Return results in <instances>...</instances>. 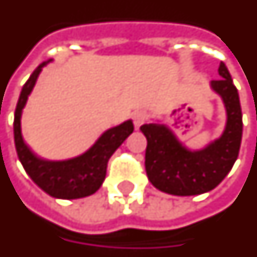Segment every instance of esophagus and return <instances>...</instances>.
Instances as JSON below:
<instances>
[{"label":"esophagus","instance_id":"1","mask_svg":"<svg viewBox=\"0 0 257 257\" xmlns=\"http://www.w3.org/2000/svg\"><path fill=\"white\" fill-rule=\"evenodd\" d=\"M145 120H147V113L142 112V110H138V112H136V113L133 115V123H134L136 130H140V127L145 123Z\"/></svg>","mask_w":257,"mask_h":257}]
</instances>
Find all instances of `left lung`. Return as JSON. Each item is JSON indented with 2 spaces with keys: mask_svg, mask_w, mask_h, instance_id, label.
Here are the masks:
<instances>
[{
  "mask_svg": "<svg viewBox=\"0 0 257 257\" xmlns=\"http://www.w3.org/2000/svg\"><path fill=\"white\" fill-rule=\"evenodd\" d=\"M220 79L211 89L223 101L226 126L222 136L201 149L192 151L166 124L152 121L141 131L147 137L145 170L151 183L174 196H197L222 182L238 157L242 138V113L238 91L224 63L219 65Z\"/></svg>",
  "mask_w": 257,
  "mask_h": 257,
  "instance_id": "obj_1",
  "label": "left lung"
}]
</instances>
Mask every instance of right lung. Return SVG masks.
I'll use <instances>...</instances> for the list:
<instances>
[{
	"label": "right lung",
	"mask_w": 257,
	"mask_h": 257,
	"mask_svg": "<svg viewBox=\"0 0 257 257\" xmlns=\"http://www.w3.org/2000/svg\"><path fill=\"white\" fill-rule=\"evenodd\" d=\"M50 61L52 59L39 64L22 89L13 121L15 147L26 172L45 193L63 200L87 197L101 188L105 179L109 157L134 131V126L133 121L126 120L119 126L108 128L85 153L72 159L54 162L37 156L22 136V113L41 71Z\"/></svg>",
	"instance_id": "obj_1"
}]
</instances>
